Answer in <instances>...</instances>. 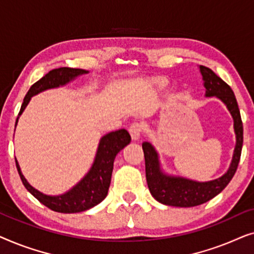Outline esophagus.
Segmentation results:
<instances>
[{
	"label": "esophagus",
	"mask_w": 254,
	"mask_h": 254,
	"mask_svg": "<svg viewBox=\"0 0 254 254\" xmlns=\"http://www.w3.org/2000/svg\"><path fill=\"white\" fill-rule=\"evenodd\" d=\"M142 125L140 123H133L128 128V130H129V134L131 138H133L134 141L138 140V138L141 137V134H142Z\"/></svg>",
	"instance_id": "obj_1"
}]
</instances>
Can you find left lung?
I'll use <instances>...</instances> for the list:
<instances>
[{
	"label": "left lung",
	"instance_id": "obj_1",
	"mask_svg": "<svg viewBox=\"0 0 254 254\" xmlns=\"http://www.w3.org/2000/svg\"><path fill=\"white\" fill-rule=\"evenodd\" d=\"M206 97H217L224 103L234 119L236 147L228 171L220 178L210 182H195L183 177L169 176L162 171L158 154L155 148L143 142L142 148L145 161V178L151 195L158 202L173 207H194L209 201L223 190L235 176L241 159L243 147V123L237 100L230 86L215 74L211 69L200 65Z\"/></svg>",
	"mask_w": 254,
	"mask_h": 254
}]
</instances>
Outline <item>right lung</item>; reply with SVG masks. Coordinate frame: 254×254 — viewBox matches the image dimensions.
Here are the masks:
<instances>
[{
	"label": "right lung",
	"mask_w": 254,
	"mask_h": 254,
	"mask_svg": "<svg viewBox=\"0 0 254 254\" xmlns=\"http://www.w3.org/2000/svg\"><path fill=\"white\" fill-rule=\"evenodd\" d=\"M88 72L89 71L83 70V69L68 67L51 70L44 77H41L39 81L34 83L27 91L22 107H20L18 118L16 120V125L18 123L19 116L25 110V107L33 96L45 91V90L65 85L67 83L74 81L77 76L88 74ZM129 142L130 135L126 129L111 131V133L104 135L99 141L98 149H97V154L91 169L83 177L81 182H78L71 190L61 194V195H46V194L39 192V190L31 186L27 183V180L24 178L18 162L15 158L16 166L17 170H18L20 179L23 182V185L41 203L52 210L58 211V213H79V211L88 210L90 208L97 206L105 199L111 184L114 158H116L118 152L123 150Z\"/></svg>",
	"instance_id": "1"
}]
</instances>
